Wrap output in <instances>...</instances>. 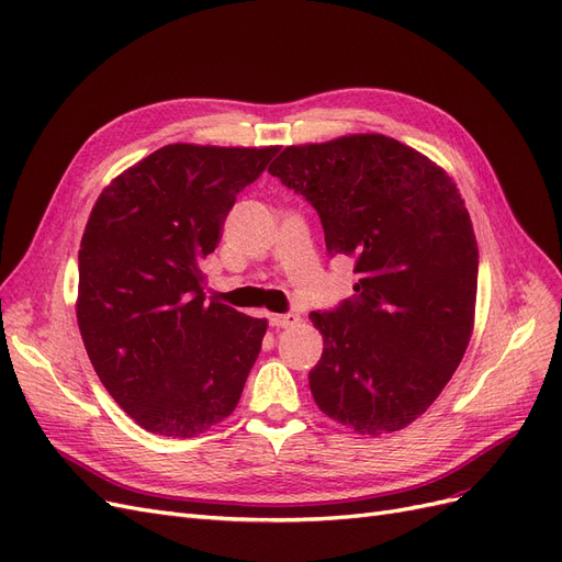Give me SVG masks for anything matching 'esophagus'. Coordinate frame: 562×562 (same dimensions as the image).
Instances as JSON below:
<instances>
[{
    "instance_id": "obj_1",
    "label": "esophagus",
    "mask_w": 562,
    "mask_h": 562,
    "mask_svg": "<svg viewBox=\"0 0 562 562\" xmlns=\"http://www.w3.org/2000/svg\"><path fill=\"white\" fill-rule=\"evenodd\" d=\"M269 323H271V326H277V328H293V326H297V323H300V314H295V312L271 314Z\"/></svg>"
}]
</instances>
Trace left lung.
<instances>
[{
	"mask_svg": "<svg viewBox=\"0 0 562 562\" xmlns=\"http://www.w3.org/2000/svg\"><path fill=\"white\" fill-rule=\"evenodd\" d=\"M269 173L316 209L328 252L353 258V300L312 312L310 389L361 436L405 429L438 398L473 333L479 244L452 176L382 133L291 145Z\"/></svg>",
	"mask_w": 562,
	"mask_h": 562,
	"instance_id": "8db88e82",
	"label": "left lung"
}]
</instances>
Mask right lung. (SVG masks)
<instances>
[{"label":"right lung","mask_w":562,"mask_h":562,"mask_svg":"<svg viewBox=\"0 0 562 562\" xmlns=\"http://www.w3.org/2000/svg\"><path fill=\"white\" fill-rule=\"evenodd\" d=\"M277 149L164 145L95 201L79 246L77 323L95 375L145 431L192 438L241 398L267 318L206 302L199 265Z\"/></svg>","instance_id":"1"}]
</instances>
